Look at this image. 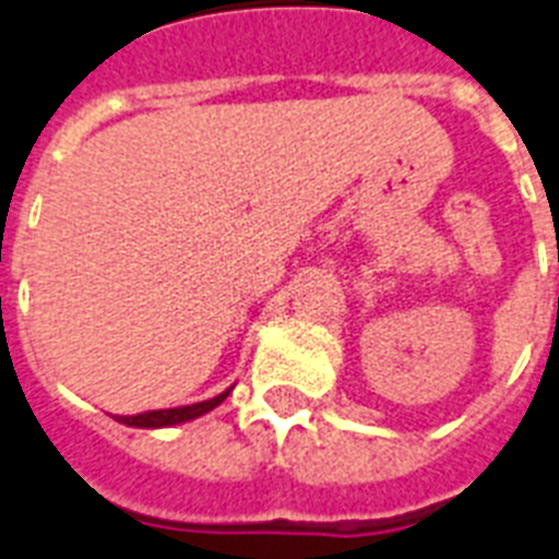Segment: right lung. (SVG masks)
Here are the masks:
<instances>
[{
  "label": "right lung",
  "instance_id": "obj_1",
  "mask_svg": "<svg viewBox=\"0 0 559 559\" xmlns=\"http://www.w3.org/2000/svg\"><path fill=\"white\" fill-rule=\"evenodd\" d=\"M233 393V388H226L224 393H217L215 399H206V402H198V405L186 407H169V411H148L138 413V416H115L120 425H129V428H171V425H180V421H192L203 413L215 411L226 396Z\"/></svg>",
  "mask_w": 559,
  "mask_h": 559
}]
</instances>
